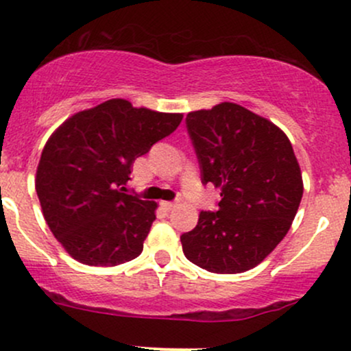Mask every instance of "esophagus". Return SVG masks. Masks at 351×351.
<instances>
[{
	"label": "esophagus",
	"mask_w": 351,
	"mask_h": 351,
	"mask_svg": "<svg viewBox=\"0 0 351 351\" xmlns=\"http://www.w3.org/2000/svg\"><path fill=\"white\" fill-rule=\"evenodd\" d=\"M162 208L165 211H171L173 208H176V203H171V201H162Z\"/></svg>",
	"instance_id": "1"
}]
</instances>
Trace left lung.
<instances>
[{
	"label": "left lung",
	"instance_id": "1",
	"mask_svg": "<svg viewBox=\"0 0 351 351\" xmlns=\"http://www.w3.org/2000/svg\"><path fill=\"white\" fill-rule=\"evenodd\" d=\"M203 183L221 189L216 213L201 211L180 237L188 261L215 274L256 267L284 239L299 209L304 181L289 136L271 120L234 102L186 115Z\"/></svg>",
	"mask_w": 351,
	"mask_h": 351
}]
</instances>
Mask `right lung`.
I'll return each mask as SVG.
<instances>
[{
	"mask_svg": "<svg viewBox=\"0 0 351 351\" xmlns=\"http://www.w3.org/2000/svg\"><path fill=\"white\" fill-rule=\"evenodd\" d=\"M183 114L110 99L52 132L36 170L44 219L72 259L114 267L143 251L158 204L127 195L132 167L176 130Z\"/></svg>",
	"mask_w": 351,
	"mask_h": 351,
	"instance_id": "obj_1",
	"label": "right lung"
}]
</instances>
